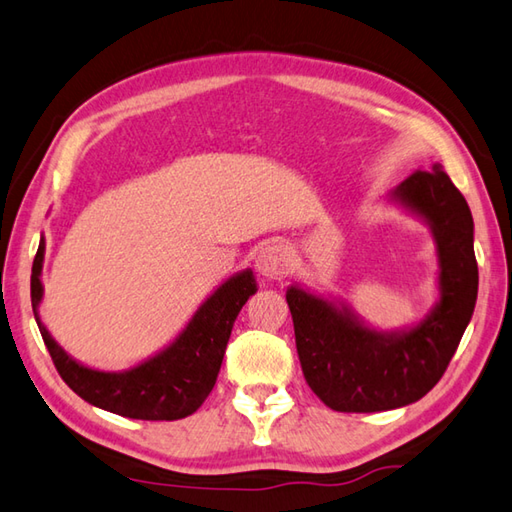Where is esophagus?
<instances>
[{
	"label": "esophagus",
	"instance_id": "esophagus-1",
	"mask_svg": "<svg viewBox=\"0 0 512 512\" xmlns=\"http://www.w3.org/2000/svg\"><path fill=\"white\" fill-rule=\"evenodd\" d=\"M255 266L259 275H264L266 279H284L293 268V262H290L288 250L282 244H268L259 250Z\"/></svg>",
	"mask_w": 512,
	"mask_h": 512
}]
</instances>
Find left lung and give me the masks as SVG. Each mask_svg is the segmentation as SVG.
Returning <instances> with one entry per match:
<instances>
[{"instance_id": "8db88e82", "label": "left lung", "mask_w": 512, "mask_h": 512, "mask_svg": "<svg viewBox=\"0 0 512 512\" xmlns=\"http://www.w3.org/2000/svg\"><path fill=\"white\" fill-rule=\"evenodd\" d=\"M388 202L422 219L433 235L439 297L424 319L377 330L335 297L299 284L286 290L306 382L339 413H377L422 399L442 379L477 302L473 215L444 170H417L390 190Z\"/></svg>"}]
</instances>
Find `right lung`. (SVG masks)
I'll use <instances>...</instances> for the list:
<instances>
[{"label":"right lung","instance_id":"right-lung-1","mask_svg":"<svg viewBox=\"0 0 512 512\" xmlns=\"http://www.w3.org/2000/svg\"><path fill=\"white\" fill-rule=\"evenodd\" d=\"M44 250L46 242L42 237L30 275V302L39 333L64 382L84 402L122 417L173 422L193 415L217 382L239 310L250 295L257 293L253 270H239L217 286L195 310L182 333L153 357L126 370H97L70 357L39 317V304L44 297Z\"/></svg>","mask_w":512,"mask_h":512}]
</instances>
